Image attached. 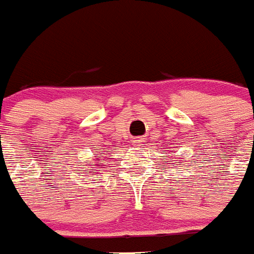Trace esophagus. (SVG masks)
I'll list each match as a JSON object with an SVG mask.
<instances>
[{
    "label": "esophagus",
    "mask_w": 254,
    "mask_h": 254,
    "mask_svg": "<svg viewBox=\"0 0 254 254\" xmlns=\"http://www.w3.org/2000/svg\"><path fill=\"white\" fill-rule=\"evenodd\" d=\"M142 141H144V140H142V138H137V140H135V144L140 145V144H141Z\"/></svg>",
    "instance_id": "34e87169"
}]
</instances>
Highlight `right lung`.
<instances>
[{"label":"right lung","mask_w":254,"mask_h":254,"mask_svg":"<svg viewBox=\"0 0 254 254\" xmlns=\"http://www.w3.org/2000/svg\"><path fill=\"white\" fill-rule=\"evenodd\" d=\"M99 158H100V159H99V160H101V155H99ZM101 162H104V160H101ZM95 166H100V164H99V163H97V162H96V164H95ZM99 168H100V167H99Z\"/></svg>","instance_id":"obj_1"}]
</instances>
